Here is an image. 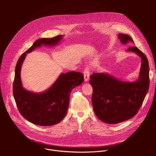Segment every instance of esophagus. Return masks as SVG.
<instances>
[{
    "label": "esophagus",
    "mask_w": 156,
    "mask_h": 156,
    "mask_svg": "<svg viewBox=\"0 0 156 156\" xmlns=\"http://www.w3.org/2000/svg\"><path fill=\"white\" fill-rule=\"evenodd\" d=\"M90 71H89V69L87 67L86 68V69L84 71V80L85 82H87L90 78Z\"/></svg>",
    "instance_id": "1"
}]
</instances>
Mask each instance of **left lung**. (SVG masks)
Listing matches in <instances>:
<instances>
[{"label":"left lung","instance_id":"8db88e82","mask_svg":"<svg viewBox=\"0 0 156 156\" xmlns=\"http://www.w3.org/2000/svg\"><path fill=\"white\" fill-rule=\"evenodd\" d=\"M120 42L126 45L132 38L120 33ZM126 52L135 53L141 59L139 78L135 81H122L107 73H94L90 83L93 87L92 104L98 118L108 124L123 122L134 117L141 106L149 86V62L137 47L128 48Z\"/></svg>","mask_w":156,"mask_h":156}]
</instances>
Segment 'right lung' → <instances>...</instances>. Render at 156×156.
<instances>
[{
    "label": "right lung",
    "instance_id": "obj_1",
    "mask_svg": "<svg viewBox=\"0 0 156 156\" xmlns=\"http://www.w3.org/2000/svg\"><path fill=\"white\" fill-rule=\"evenodd\" d=\"M63 36L52 38H41L19 58L15 72L13 85V97L21 115L30 122L40 126H50L58 123L65 117L69 106L70 95L75 87L84 80L83 74L70 72L62 73L53 84L45 91L34 93L22 85L20 72L27 54L42 46L54 47L60 44Z\"/></svg>",
    "mask_w": 156,
    "mask_h": 156
}]
</instances>
